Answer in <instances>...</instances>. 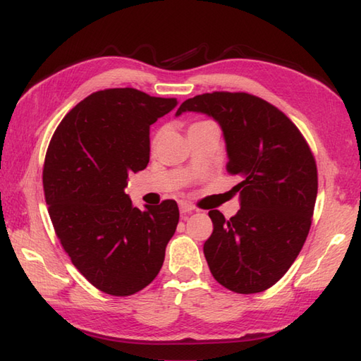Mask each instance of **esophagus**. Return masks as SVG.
<instances>
[{"label": "esophagus", "mask_w": 361, "mask_h": 361, "mask_svg": "<svg viewBox=\"0 0 361 361\" xmlns=\"http://www.w3.org/2000/svg\"><path fill=\"white\" fill-rule=\"evenodd\" d=\"M180 211H181V214H190V212H195L197 209H195V206L181 202L180 203Z\"/></svg>", "instance_id": "obj_1"}]
</instances>
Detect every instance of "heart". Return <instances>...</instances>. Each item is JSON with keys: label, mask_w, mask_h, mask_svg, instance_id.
<instances>
[{"label": "heart", "mask_w": 361, "mask_h": 361, "mask_svg": "<svg viewBox=\"0 0 361 361\" xmlns=\"http://www.w3.org/2000/svg\"><path fill=\"white\" fill-rule=\"evenodd\" d=\"M197 124H202V122H197ZM195 126V124H194ZM159 140V133H157V136H155V140H153V142H157Z\"/></svg>", "instance_id": "b5f03b06"}]
</instances>
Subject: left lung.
<instances>
[{
	"mask_svg": "<svg viewBox=\"0 0 361 361\" xmlns=\"http://www.w3.org/2000/svg\"><path fill=\"white\" fill-rule=\"evenodd\" d=\"M209 114L226 141V171L240 178L233 188L240 209L231 219L209 211L212 234L203 252L219 283L235 293L274 286L310 231L318 192L317 161L299 128L279 109L248 93L214 91L180 105Z\"/></svg>",
	"mask_w": 361,
	"mask_h": 361,
	"instance_id": "1",
	"label": "left lung"
}]
</instances>
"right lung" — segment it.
I'll return each mask as SVG.
<instances>
[{"instance_id":"1","label":"right lung","mask_w":361,"mask_h":361,"mask_svg":"<svg viewBox=\"0 0 361 361\" xmlns=\"http://www.w3.org/2000/svg\"><path fill=\"white\" fill-rule=\"evenodd\" d=\"M176 105L135 88L101 90L83 99L54 132L43 190L60 243L96 288L130 296L147 287L164 262L180 220L175 200L135 208L128 175L149 164V128Z\"/></svg>"}]
</instances>
